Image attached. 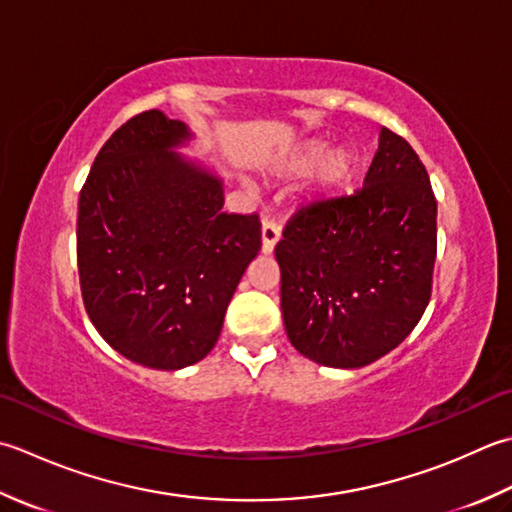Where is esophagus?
Segmentation results:
<instances>
[{"instance_id": "1", "label": "esophagus", "mask_w": 512, "mask_h": 512, "mask_svg": "<svg viewBox=\"0 0 512 512\" xmlns=\"http://www.w3.org/2000/svg\"><path fill=\"white\" fill-rule=\"evenodd\" d=\"M279 237H282V230L275 222H270V219H264L262 222V253L270 255L275 250Z\"/></svg>"}]
</instances>
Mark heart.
<instances>
[{"label":"heart","mask_w":512,"mask_h":512,"mask_svg":"<svg viewBox=\"0 0 512 512\" xmlns=\"http://www.w3.org/2000/svg\"><path fill=\"white\" fill-rule=\"evenodd\" d=\"M328 148L326 139H306L279 162L277 173L282 177H304L317 165L313 173V199L335 197L353 182L359 157L353 148L342 146L330 153Z\"/></svg>","instance_id":"obj_1"}]
</instances>
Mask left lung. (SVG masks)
Masks as SVG:
<instances>
[{
  "instance_id": "obj_1",
  "label": "left lung",
  "mask_w": 512,
  "mask_h": 512,
  "mask_svg": "<svg viewBox=\"0 0 512 512\" xmlns=\"http://www.w3.org/2000/svg\"><path fill=\"white\" fill-rule=\"evenodd\" d=\"M275 257L286 335L304 357L362 368L402 344L437 257V202L413 146L382 126L364 188L299 208Z\"/></svg>"
}]
</instances>
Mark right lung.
<instances>
[{"label": "right lung", "mask_w": 512, "mask_h": 512, "mask_svg": "<svg viewBox=\"0 0 512 512\" xmlns=\"http://www.w3.org/2000/svg\"><path fill=\"white\" fill-rule=\"evenodd\" d=\"M184 122L146 110L99 150L79 193L77 268L90 322L119 355L179 370L217 344L262 248L257 213L228 215L222 179L175 153Z\"/></svg>", "instance_id": "obj_1"}]
</instances>
